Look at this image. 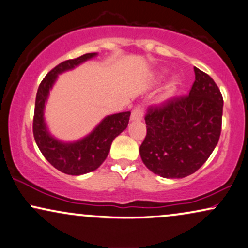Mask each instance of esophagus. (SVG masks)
Listing matches in <instances>:
<instances>
[{"label":"esophagus","instance_id":"obj_1","mask_svg":"<svg viewBox=\"0 0 248 248\" xmlns=\"http://www.w3.org/2000/svg\"><path fill=\"white\" fill-rule=\"evenodd\" d=\"M144 114L143 105H137L133 111H131V120H142Z\"/></svg>","mask_w":248,"mask_h":248}]
</instances>
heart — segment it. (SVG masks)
<instances>
[{
	"label": "heart",
	"instance_id": "obj_1",
	"mask_svg": "<svg viewBox=\"0 0 248 248\" xmlns=\"http://www.w3.org/2000/svg\"><path fill=\"white\" fill-rule=\"evenodd\" d=\"M178 84H180V80H178V78H173V79L170 80V82L168 83L167 86V95H173V93L176 92Z\"/></svg>",
	"mask_w": 248,
	"mask_h": 248
}]
</instances>
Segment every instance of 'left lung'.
I'll return each mask as SVG.
<instances>
[{"mask_svg": "<svg viewBox=\"0 0 248 248\" xmlns=\"http://www.w3.org/2000/svg\"><path fill=\"white\" fill-rule=\"evenodd\" d=\"M196 80L187 96L150 106L140 158L150 170L165 178L197 171L220 140L223 97L214 80L194 67Z\"/></svg>", "mask_w": 248, "mask_h": 248, "instance_id": "left-lung-1", "label": "left lung"}]
</instances>
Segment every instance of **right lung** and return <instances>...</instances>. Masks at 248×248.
<instances>
[{
	"instance_id": "right-lung-1",
	"label": "right lung",
	"mask_w": 248,
	"mask_h": 248,
	"mask_svg": "<svg viewBox=\"0 0 248 248\" xmlns=\"http://www.w3.org/2000/svg\"><path fill=\"white\" fill-rule=\"evenodd\" d=\"M96 55L92 52L61 62L46 75L37 89L33 119L34 139L46 160L56 169L68 175H82L98 168L108 156L113 140L126 129L129 122V111L108 115L88 136L74 143H62L52 137L46 129L43 111L49 90L58 74L72 70Z\"/></svg>"
}]
</instances>
